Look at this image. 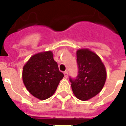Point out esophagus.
Instances as JSON below:
<instances>
[{
  "instance_id": "34e87169",
  "label": "esophagus",
  "mask_w": 126,
  "mask_h": 126,
  "mask_svg": "<svg viewBox=\"0 0 126 126\" xmlns=\"http://www.w3.org/2000/svg\"><path fill=\"white\" fill-rule=\"evenodd\" d=\"M64 76H65V78H67V76H68V72H67V71H65L64 72Z\"/></svg>"
}]
</instances>
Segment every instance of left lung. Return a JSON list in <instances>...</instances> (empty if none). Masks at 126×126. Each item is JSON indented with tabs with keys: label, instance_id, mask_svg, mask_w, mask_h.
<instances>
[{
	"label": "left lung",
	"instance_id": "1",
	"mask_svg": "<svg viewBox=\"0 0 126 126\" xmlns=\"http://www.w3.org/2000/svg\"><path fill=\"white\" fill-rule=\"evenodd\" d=\"M78 75L69 76L72 91L79 100H89L102 89L106 79V71L96 54L88 49L77 51Z\"/></svg>",
	"mask_w": 126,
	"mask_h": 126
}]
</instances>
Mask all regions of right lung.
Segmentation results:
<instances>
[{"label": "right lung", "mask_w": 126, "mask_h": 126, "mask_svg": "<svg viewBox=\"0 0 126 126\" xmlns=\"http://www.w3.org/2000/svg\"><path fill=\"white\" fill-rule=\"evenodd\" d=\"M63 76L50 51L33 55L22 71V79L27 90L42 100L54 94Z\"/></svg>", "instance_id": "1"}]
</instances>
